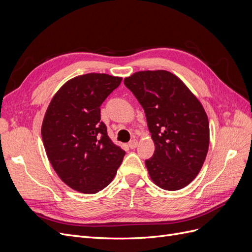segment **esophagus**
Wrapping results in <instances>:
<instances>
[{
    "instance_id": "obj_1",
    "label": "esophagus",
    "mask_w": 252,
    "mask_h": 252,
    "mask_svg": "<svg viewBox=\"0 0 252 252\" xmlns=\"http://www.w3.org/2000/svg\"><path fill=\"white\" fill-rule=\"evenodd\" d=\"M136 146H138V140H135V139H133V140H131L130 142L128 143V147L129 148H131V149H134Z\"/></svg>"
}]
</instances>
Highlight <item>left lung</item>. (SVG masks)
<instances>
[{
  "mask_svg": "<svg viewBox=\"0 0 252 252\" xmlns=\"http://www.w3.org/2000/svg\"><path fill=\"white\" fill-rule=\"evenodd\" d=\"M139 101L155 142L145 161L151 180L179 190L200 172L209 146V122L202 104L177 75L166 70L135 72L124 80Z\"/></svg>",
  "mask_w": 252,
  "mask_h": 252,
  "instance_id": "8db88e82",
  "label": "left lung"
}]
</instances>
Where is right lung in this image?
Instances as JSON below:
<instances>
[{
  "label": "right lung",
  "mask_w": 252,
  "mask_h": 252,
  "mask_svg": "<svg viewBox=\"0 0 252 252\" xmlns=\"http://www.w3.org/2000/svg\"><path fill=\"white\" fill-rule=\"evenodd\" d=\"M122 78L106 73L75 77L52 97L42 124L49 162L66 185L93 194L110 184L125 151L114 145L101 121V105Z\"/></svg>",
  "instance_id": "obj_1"
}]
</instances>
